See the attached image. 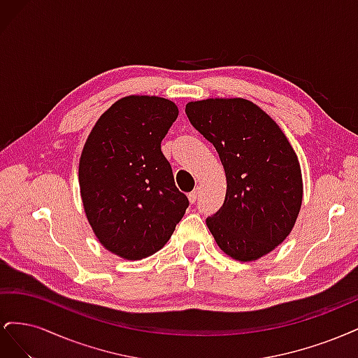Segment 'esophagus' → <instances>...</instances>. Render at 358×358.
<instances>
[{
  "label": "esophagus",
  "instance_id": "34e87169",
  "mask_svg": "<svg viewBox=\"0 0 358 358\" xmlns=\"http://www.w3.org/2000/svg\"><path fill=\"white\" fill-rule=\"evenodd\" d=\"M197 199H199V188H197V189H194L192 192H189V194H188V200H189V203H196V201H197Z\"/></svg>",
  "mask_w": 358,
  "mask_h": 358
}]
</instances>
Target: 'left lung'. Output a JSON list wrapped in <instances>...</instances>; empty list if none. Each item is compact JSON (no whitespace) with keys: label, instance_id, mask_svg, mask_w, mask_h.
Here are the masks:
<instances>
[{"label":"left lung","instance_id":"8db88e82","mask_svg":"<svg viewBox=\"0 0 358 358\" xmlns=\"http://www.w3.org/2000/svg\"><path fill=\"white\" fill-rule=\"evenodd\" d=\"M225 171L222 208L206 225L236 262L272 252L294 229L303 201L301 169L282 129L262 107L241 99H206L185 107Z\"/></svg>","mask_w":358,"mask_h":358}]
</instances>
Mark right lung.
Returning a JSON list of instances; mask_svg holds the SVG:
<instances>
[{
	"mask_svg": "<svg viewBox=\"0 0 358 358\" xmlns=\"http://www.w3.org/2000/svg\"><path fill=\"white\" fill-rule=\"evenodd\" d=\"M179 115L171 100L127 95L92 127L79 159L86 220L99 242L124 259L164 246L188 208L161 142Z\"/></svg>",
	"mask_w": 358,
	"mask_h": 358,
	"instance_id": "1",
	"label": "right lung"
}]
</instances>
